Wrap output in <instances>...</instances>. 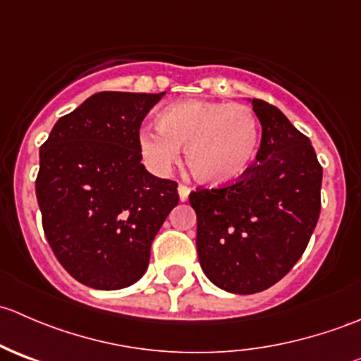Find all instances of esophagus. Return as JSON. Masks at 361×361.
I'll use <instances>...</instances> for the list:
<instances>
[{
    "mask_svg": "<svg viewBox=\"0 0 361 361\" xmlns=\"http://www.w3.org/2000/svg\"><path fill=\"white\" fill-rule=\"evenodd\" d=\"M178 194H180V201H187L188 199V194H190V188L187 187V185L180 183V187H178Z\"/></svg>",
    "mask_w": 361,
    "mask_h": 361,
    "instance_id": "34e87169",
    "label": "esophagus"
}]
</instances>
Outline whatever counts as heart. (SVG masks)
I'll return each instance as SVG.
<instances>
[{
  "instance_id": "1",
  "label": "heart",
  "mask_w": 361,
  "mask_h": 361,
  "mask_svg": "<svg viewBox=\"0 0 361 361\" xmlns=\"http://www.w3.org/2000/svg\"><path fill=\"white\" fill-rule=\"evenodd\" d=\"M157 129H143L140 150L148 166L167 173L185 148V164L197 181L221 187L241 180L253 164L260 127L245 104L188 99L169 104L157 116Z\"/></svg>"
}]
</instances>
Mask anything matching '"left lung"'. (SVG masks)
<instances>
[{
  "label": "left lung",
  "mask_w": 361,
  "mask_h": 361,
  "mask_svg": "<svg viewBox=\"0 0 361 361\" xmlns=\"http://www.w3.org/2000/svg\"><path fill=\"white\" fill-rule=\"evenodd\" d=\"M251 103L262 123L257 162L235 183L188 195L204 274L239 295L264 292L292 271L322 211L323 167L309 137L272 104Z\"/></svg>",
  "instance_id": "1"
}]
</instances>
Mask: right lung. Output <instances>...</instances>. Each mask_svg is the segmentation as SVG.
Returning a JSON list of instances; mask_svg holds the SVG:
<instances>
[{
  "mask_svg": "<svg viewBox=\"0 0 361 361\" xmlns=\"http://www.w3.org/2000/svg\"><path fill=\"white\" fill-rule=\"evenodd\" d=\"M160 94L97 92L61 116L39 148L36 199L59 264L82 285L136 283L178 183L141 164L140 127Z\"/></svg>",
  "mask_w": 361,
  "mask_h": 361,
  "instance_id": "1",
  "label": "right lung"
}]
</instances>
